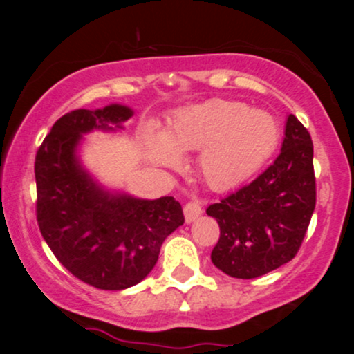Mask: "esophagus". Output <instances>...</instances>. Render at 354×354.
<instances>
[{
	"instance_id": "obj_1",
	"label": "esophagus",
	"mask_w": 354,
	"mask_h": 354,
	"mask_svg": "<svg viewBox=\"0 0 354 354\" xmlns=\"http://www.w3.org/2000/svg\"><path fill=\"white\" fill-rule=\"evenodd\" d=\"M185 219H186V223H191V221H194V219H196L198 216H200V214L203 213V208H201V205L198 201H188L185 205Z\"/></svg>"
}]
</instances>
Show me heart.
Instances as JSON below:
<instances>
[{"label":"heart","instance_id":"obj_1","mask_svg":"<svg viewBox=\"0 0 354 354\" xmlns=\"http://www.w3.org/2000/svg\"><path fill=\"white\" fill-rule=\"evenodd\" d=\"M278 140V123L270 113L248 109L239 101L213 100L183 109L165 133V141L151 143V158L161 166H174L180 161L178 153L205 146L198 161L203 180L225 191L258 171Z\"/></svg>","mask_w":354,"mask_h":354}]
</instances>
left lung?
I'll return each mask as SVG.
<instances>
[{"instance_id":"8db88e82","label":"left lung","mask_w":354,"mask_h":354,"mask_svg":"<svg viewBox=\"0 0 354 354\" xmlns=\"http://www.w3.org/2000/svg\"><path fill=\"white\" fill-rule=\"evenodd\" d=\"M315 206L313 141L301 121L290 115L281 153L273 163L206 209L219 225L211 261L233 278L270 273L298 253Z\"/></svg>"}]
</instances>
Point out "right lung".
Returning <instances> with one entry per match:
<instances>
[{
    "instance_id": "1",
    "label": "right lung",
    "mask_w": 354,
    "mask_h": 354,
    "mask_svg": "<svg viewBox=\"0 0 354 354\" xmlns=\"http://www.w3.org/2000/svg\"><path fill=\"white\" fill-rule=\"evenodd\" d=\"M133 111L120 104L61 116L35 158L36 219L56 259L80 281L118 291L148 276L168 234L185 223L173 196L136 200L104 193L83 171L81 135L120 126Z\"/></svg>"
}]
</instances>
